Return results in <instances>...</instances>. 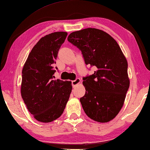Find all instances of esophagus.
Masks as SVG:
<instances>
[{
	"label": "esophagus",
	"instance_id": "34e87169",
	"mask_svg": "<svg viewBox=\"0 0 150 150\" xmlns=\"http://www.w3.org/2000/svg\"><path fill=\"white\" fill-rule=\"evenodd\" d=\"M80 82H81V79L79 78H77L75 80L71 82V84H72L73 87H75L78 84L80 83Z\"/></svg>",
	"mask_w": 150,
	"mask_h": 150
}]
</instances>
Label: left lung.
Instances as JSON below:
<instances>
[{
  "label": "left lung",
  "instance_id": "obj_1",
  "mask_svg": "<svg viewBox=\"0 0 150 150\" xmlns=\"http://www.w3.org/2000/svg\"><path fill=\"white\" fill-rule=\"evenodd\" d=\"M68 41L77 47L93 74L83 78L85 94L80 98L88 117L97 122L112 120L123 107L129 87L127 62L113 37L94 28L73 32Z\"/></svg>",
  "mask_w": 150,
  "mask_h": 150
}]
</instances>
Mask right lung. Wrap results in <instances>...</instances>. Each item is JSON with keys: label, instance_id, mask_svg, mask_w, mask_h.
Segmentation results:
<instances>
[{"label": "right lung", "instance_id": "add662e5", "mask_svg": "<svg viewBox=\"0 0 150 150\" xmlns=\"http://www.w3.org/2000/svg\"><path fill=\"white\" fill-rule=\"evenodd\" d=\"M67 36L66 32H55L42 37L23 67L21 96L28 111L39 122L49 123L59 118L69 98L71 82L54 80L56 70L53 67Z\"/></svg>", "mask_w": 150, "mask_h": 150}]
</instances>
